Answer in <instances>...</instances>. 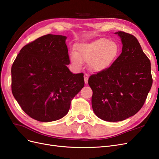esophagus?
Returning a JSON list of instances; mask_svg holds the SVG:
<instances>
[{"mask_svg":"<svg viewBox=\"0 0 159 159\" xmlns=\"http://www.w3.org/2000/svg\"><path fill=\"white\" fill-rule=\"evenodd\" d=\"M89 77V75H88V74H86V73H85V74H84V83H85V84H87V83H88Z\"/></svg>","mask_w":159,"mask_h":159,"instance_id":"obj_1","label":"esophagus"}]
</instances>
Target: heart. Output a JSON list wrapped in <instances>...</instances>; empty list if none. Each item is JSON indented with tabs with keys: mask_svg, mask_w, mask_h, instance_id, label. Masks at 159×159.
Masks as SVG:
<instances>
[{
	"mask_svg": "<svg viewBox=\"0 0 159 159\" xmlns=\"http://www.w3.org/2000/svg\"><path fill=\"white\" fill-rule=\"evenodd\" d=\"M119 46L114 41L100 38L78 46L77 52H73L70 60L76 69L81 68L83 61L88 62L91 70L100 71L109 66L119 53Z\"/></svg>",
	"mask_w": 159,
	"mask_h": 159,
	"instance_id": "heart-1",
	"label": "heart"
}]
</instances>
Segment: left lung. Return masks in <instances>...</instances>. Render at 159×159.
Returning <instances> with one entry per match:
<instances>
[{
  "instance_id": "8db88e82",
  "label": "left lung",
  "mask_w": 159,
  "mask_h": 159,
  "mask_svg": "<svg viewBox=\"0 0 159 159\" xmlns=\"http://www.w3.org/2000/svg\"><path fill=\"white\" fill-rule=\"evenodd\" d=\"M122 52L109 67L92 75V106L99 118L120 121L134 116L147 99L152 84L151 62L137 39L117 32Z\"/></svg>"
}]
</instances>
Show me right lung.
Segmentation results:
<instances>
[{"label": "right lung", "mask_w": 159, "mask_h": 159, "mask_svg": "<svg viewBox=\"0 0 159 159\" xmlns=\"http://www.w3.org/2000/svg\"><path fill=\"white\" fill-rule=\"evenodd\" d=\"M66 37L48 34L22 48L12 66V93L22 110L42 122L62 118L83 88V73L73 74Z\"/></svg>", "instance_id": "1"}]
</instances>
